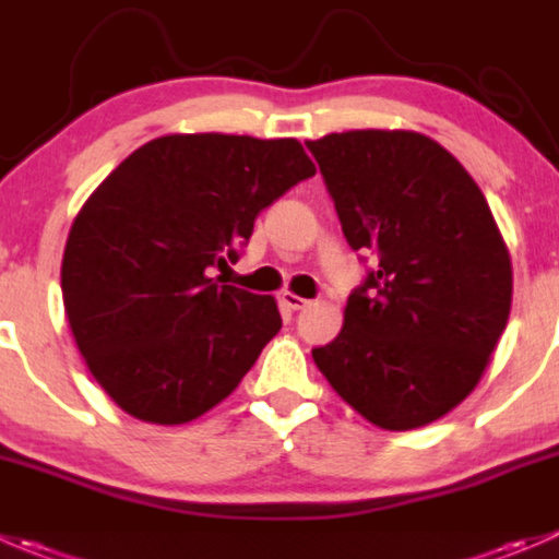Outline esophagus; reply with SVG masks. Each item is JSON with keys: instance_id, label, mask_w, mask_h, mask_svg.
Wrapping results in <instances>:
<instances>
[{"instance_id": "1", "label": "esophagus", "mask_w": 559, "mask_h": 559, "mask_svg": "<svg viewBox=\"0 0 559 559\" xmlns=\"http://www.w3.org/2000/svg\"><path fill=\"white\" fill-rule=\"evenodd\" d=\"M281 302H284L289 311H302V308H308V302L311 300H306V297L300 295H292V292H284V295H281Z\"/></svg>"}]
</instances>
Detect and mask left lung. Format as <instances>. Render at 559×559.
<instances>
[{
  "mask_svg": "<svg viewBox=\"0 0 559 559\" xmlns=\"http://www.w3.org/2000/svg\"><path fill=\"white\" fill-rule=\"evenodd\" d=\"M352 251L371 257L344 328L311 349L366 420L409 431L478 384L508 324L513 270L486 197L462 164L412 130L306 142Z\"/></svg>",
  "mask_w": 559,
  "mask_h": 559,
  "instance_id": "left-lung-1",
  "label": "left lung"
}]
</instances>
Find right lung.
<instances>
[{
	"instance_id": "right-lung-1",
	"label": "right lung",
	"mask_w": 559,
	"mask_h": 559,
	"mask_svg": "<svg viewBox=\"0 0 559 559\" xmlns=\"http://www.w3.org/2000/svg\"><path fill=\"white\" fill-rule=\"evenodd\" d=\"M317 175L295 139L177 133L122 160L86 199L62 257V300L92 377L128 415H204L281 330L270 295L210 270L237 262L253 221Z\"/></svg>"
}]
</instances>
